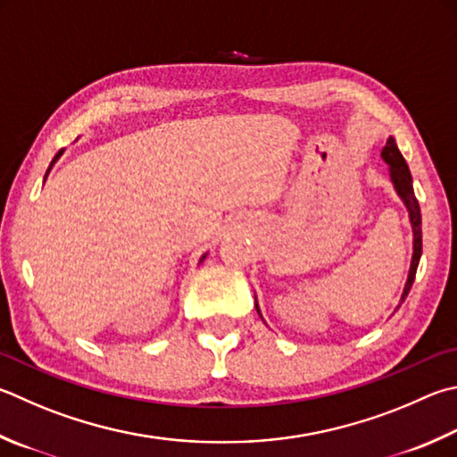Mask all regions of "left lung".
Instances as JSON below:
<instances>
[{
    "label": "left lung",
    "instance_id": "obj_1",
    "mask_svg": "<svg viewBox=\"0 0 457 457\" xmlns=\"http://www.w3.org/2000/svg\"><path fill=\"white\" fill-rule=\"evenodd\" d=\"M381 160H384L389 165V178H392L394 189L397 192V195H400V200L403 202L405 210H408V213H410V223H411V231H413V255H411L408 281H405V287H403V294H402V300H400V305H402L405 302V297H408V294H410L413 279H416L418 263H420V257H421V213H420V204L416 200V194H413L410 168H408V163H405L402 152L397 149L394 137H389L386 145H384V149H381ZM400 305H397V308H400ZM255 310L262 318V312H260V305H257V300H255Z\"/></svg>",
    "mask_w": 457,
    "mask_h": 457
}]
</instances>
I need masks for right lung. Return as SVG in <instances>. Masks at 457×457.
Segmentation results:
<instances>
[{
	"label": "right lung",
	"mask_w": 457,
	"mask_h": 457,
	"mask_svg": "<svg viewBox=\"0 0 457 457\" xmlns=\"http://www.w3.org/2000/svg\"><path fill=\"white\" fill-rule=\"evenodd\" d=\"M62 154H63V149H62V152H57V155L54 157V162H52V165H54V163H55L57 160H60V155H62ZM52 165H49V170H52ZM49 170H47V173H49ZM47 173H46V178H47ZM202 260H205V255H202ZM202 260H200V262H202Z\"/></svg>",
	"instance_id": "obj_1"
}]
</instances>
